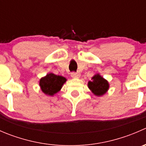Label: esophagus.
<instances>
[{
	"mask_svg": "<svg viewBox=\"0 0 146 146\" xmlns=\"http://www.w3.org/2000/svg\"><path fill=\"white\" fill-rule=\"evenodd\" d=\"M71 76L73 78H79L80 76V74L79 73H78V72H73V73H71Z\"/></svg>",
	"mask_w": 146,
	"mask_h": 146,
	"instance_id": "34e87169",
	"label": "esophagus"
}]
</instances>
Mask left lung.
Listing matches in <instances>:
<instances>
[{"instance_id": "left-lung-1", "label": "left lung", "mask_w": 146, "mask_h": 146, "mask_svg": "<svg viewBox=\"0 0 146 146\" xmlns=\"http://www.w3.org/2000/svg\"><path fill=\"white\" fill-rule=\"evenodd\" d=\"M92 81L88 82V88L96 96L104 95L110 88L109 82L100 74H96L92 78Z\"/></svg>"}]
</instances>
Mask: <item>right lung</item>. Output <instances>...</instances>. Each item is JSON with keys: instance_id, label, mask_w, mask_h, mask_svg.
<instances>
[{"instance_id": "right-lung-1", "label": "right lung", "mask_w": 146, "mask_h": 146, "mask_svg": "<svg viewBox=\"0 0 146 146\" xmlns=\"http://www.w3.org/2000/svg\"><path fill=\"white\" fill-rule=\"evenodd\" d=\"M66 78L54 73H48L39 80V86L44 93L49 96H53L57 93L66 82Z\"/></svg>"}]
</instances>
